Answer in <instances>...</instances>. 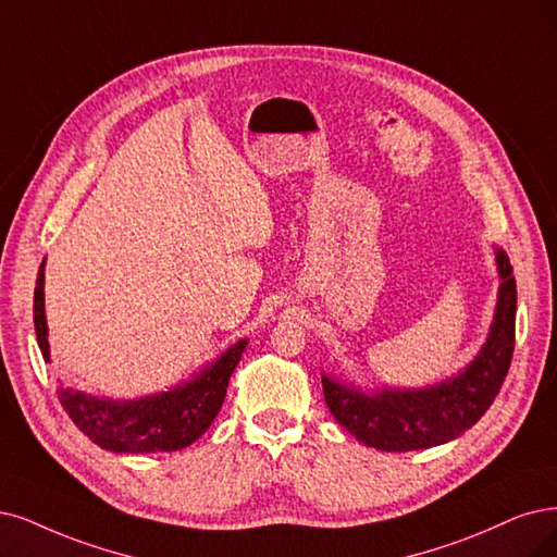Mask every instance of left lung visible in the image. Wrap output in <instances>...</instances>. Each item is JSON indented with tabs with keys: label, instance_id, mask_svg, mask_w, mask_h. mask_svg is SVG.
<instances>
[{
	"label": "left lung",
	"instance_id": "8db88e82",
	"mask_svg": "<svg viewBox=\"0 0 557 557\" xmlns=\"http://www.w3.org/2000/svg\"><path fill=\"white\" fill-rule=\"evenodd\" d=\"M498 300L488 335L461 372L426 387L362 389L321 374L323 397L335 420L367 447L410 451L459 438L475 424L500 393L513 354L517 282L505 250L496 247Z\"/></svg>",
	"mask_w": 557,
	"mask_h": 557
}]
</instances>
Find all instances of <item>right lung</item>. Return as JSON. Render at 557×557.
I'll use <instances>...</instances> for the list:
<instances>
[{"mask_svg": "<svg viewBox=\"0 0 557 557\" xmlns=\"http://www.w3.org/2000/svg\"><path fill=\"white\" fill-rule=\"evenodd\" d=\"M34 327L40 354L50 360L46 259L40 261L34 289ZM245 346L247 339H238L213 362H206L190 381H181L164 393L137 399H114L59 385L57 395L75 426L102 449L116 451V455L176 451L193 445L218 418L226 385L243 358Z\"/></svg>", "mask_w": 557, "mask_h": 557, "instance_id": "right-lung-1", "label": "right lung"}]
</instances>
